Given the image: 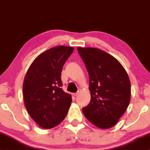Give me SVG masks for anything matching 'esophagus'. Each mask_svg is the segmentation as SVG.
Wrapping results in <instances>:
<instances>
[{"label": "esophagus", "mask_w": 150, "mask_h": 150, "mask_svg": "<svg viewBox=\"0 0 150 150\" xmlns=\"http://www.w3.org/2000/svg\"><path fill=\"white\" fill-rule=\"evenodd\" d=\"M79 93V91H77V93H74V96H78Z\"/></svg>", "instance_id": "34e87169"}]
</instances>
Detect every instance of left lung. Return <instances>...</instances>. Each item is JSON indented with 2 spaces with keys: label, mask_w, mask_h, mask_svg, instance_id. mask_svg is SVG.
I'll use <instances>...</instances> for the list:
<instances>
[{
  "label": "left lung",
  "mask_w": 150,
  "mask_h": 150,
  "mask_svg": "<svg viewBox=\"0 0 150 150\" xmlns=\"http://www.w3.org/2000/svg\"><path fill=\"white\" fill-rule=\"evenodd\" d=\"M89 75L91 101L82 108L84 116L98 127L114 126L130 102L131 84L123 66L105 51L77 48Z\"/></svg>",
  "instance_id": "8db88e82"
}]
</instances>
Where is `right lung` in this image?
I'll return each instance as SVG.
<instances>
[{
  "label": "right lung",
  "instance_id": "obj_1",
  "mask_svg": "<svg viewBox=\"0 0 150 150\" xmlns=\"http://www.w3.org/2000/svg\"><path fill=\"white\" fill-rule=\"evenodd\" d=\"M73 50L64 45L48 49L39 54L28 70L23 85L25 106L41 127L57 126L71 107L72 97L62 88L61 73Z\"/></svg>",
  "mask_w": 150,
  "mask_h": 150
}]
</instances>
